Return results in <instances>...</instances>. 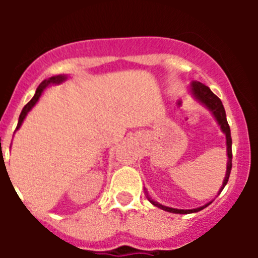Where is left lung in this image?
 Listing matches in <instances>:
<instances>
[{"instance_id": "1", "label": "left lung", "mask_w": 258, "mask_h": 258, "mask_svg": "<svg viewBox=\"0 0 258 258\" xmlns=\"http://www.w3.org/2000/svg\"><path fill=\"white\" fill-rule=\"evenodd\" d=\"M191 89H192L194 95H195V97H197L203 104H206V106L208 107L209 109H211L212 113H213L214 117H216V120H217V122L220 124L221 129H222V132L225 133V136H226L227 157H229V161H227L226 177H225V181H223V183H222V188H223L225 186H226L227 181H229L230 172H231V166H232V164H231V160H232V151H231L232 141H231V133H230V126H229V124H227V120H226V112H225V108H223V104H222V102H221L220 98L214 94V93L212 92L208 86H206L204 84H202V83H197V81H194V83L191 84ZM222 188H221V190H222ZM149 200L152 203V204H154L155 207H159V208L164 209V211L172 212V213H181V214L199 212V211H202V209H204L206 207H208L209 204H211V203H208V204H206V206H203V207H200V208H197V209H174V208H169V207L161 206V204H159V203L152 202L150 198H149Z\"/></svg>"}]
</instances>
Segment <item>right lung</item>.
Listing matches in <instances>:
<instances>
[{"label": "right lung", "instance_id": "right-lung-1", "mask_svg": "<svg viewBox=\"0 0 258 258\" xmlns=\"http://www.w3.org/2000/svg\"><path fill=\"white\" fill-rule=\"evenodd\" d=\"M64 79H66L64 76L50 77L49 80H45V81H42V83L40 84V86H38L37 90H36V94L33 95V98H32L31 101H29L28 103L26 104V106L23 107L22 112H20V116H19V121H18V125H17V129H19L20 125H22V122H23V120H24V117H26V116H27V113H28L29 111H31L32 107L35 106L36 102L38 101V98L41 97V93L44 92V89L46 88V86L49 85V84H59V83H61V81H63V80H64Z\"/></svg>", "mask_w": 258, "mask_h": 258}]
</instances>
